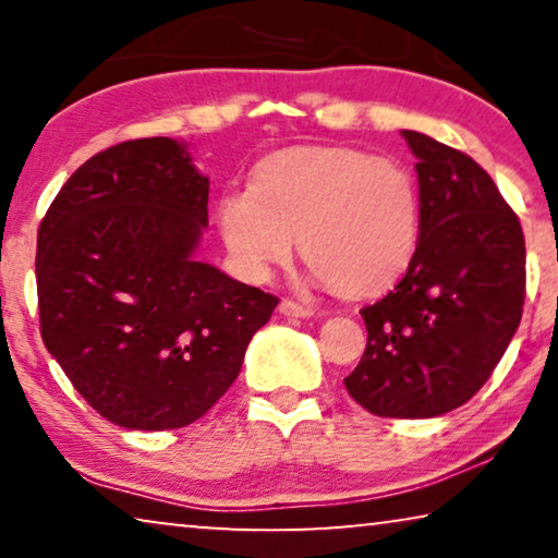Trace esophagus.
Masks as SVG:
<instances>
[{"mask_svg":"<svg viewBox=\"0 0 558 558\" xmlns=\"http://www.w3.org/2000/svg\"><path fill=\"white\" fill-rule=\"evenodd\" d=\"M279 312H281V315H287V317H312V315H315V310L307 307V304L294 302V300H281Z\"/></svg>","mask_w":558,"mask_h":558,"instance_id":"34e87169","label":"esophagus"}]
</instances>
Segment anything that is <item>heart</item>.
I'll list each match as a JSON object with an SVG mask.
<instances>
[{"instance_id":"heart-1","label":"heart","mask_w":558,"mask_h":558,"mask_svg":"<svg viewBox=\"0 0 558 558\" xmlns=\"http://www.w3.org/2000/svg\"><path fill=\"white\" fill-rule=\"evenodd\" d=\"M218 235L243 271L302 262L335 296L376 300L399 284L418 243V190L407 167L355 147H289L264 157L246 193L216 205Z\"/></svg>"}]
</instances>
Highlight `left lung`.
Listing matches in <instances>:
<instances>
[{
    "label": "left lung",
    "mask_w": 558,
    "mask_h": 558,
    "mask_svg": "<svg viewBox=\"0 0 558 558\" xmlns=\"http://www.w3.org/2000/svg\"><path fill=\"white\" fill-rule=\"evenodd\" d=\"M416 157L418 243L407 277L363 307L368 345L345 378L376 416L429 418L475 396L521 325V220L475 159L403 129Z\"/></svg>",
    "instance_id": "1"
}]
</instances>
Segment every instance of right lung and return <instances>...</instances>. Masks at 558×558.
Masks as SVG:
<instances>
[{"label": "right lung", "mask_w": 558, "mask_h": 558, "mask_svg": "<svg viewBox=\"0 0 558 558\" xmlns=\"http://www.w3.org/2000/svg\"><path fill=\"white\" fill-rule=\"evenodd\" d=\"M208 187L185 142H121L68 178L37 231L45 348L124 429L201 418L279 304L195 258Z\"/></svg>", "instance_id": "right-lung-1"}]
</instances>
